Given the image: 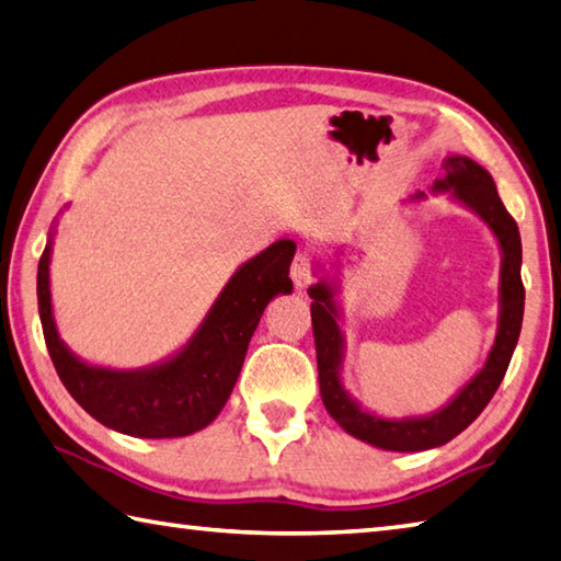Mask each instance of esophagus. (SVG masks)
I'll return each mask as SVG.
<instances>
[{
    "mask_svg": "<svg viewBox=\"0 0 561 561\" xmlns=\"http://www.w3.org/2000/svg\"><path fill=\"white\" fill-rule=\"evenodd\" d=\"M290 278H293L295 290L298 293L308 290V285L314 280V266H312V259L308 256V253H298V256H295L293 268H290Z\"/></svg>",
    "mask_w": 561,
    "mask_h": 561,
    "instance_id": "34e87169",
    "label": "esophagus"
}]
</instances>
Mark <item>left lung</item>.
Listing matches in <instances>:
<instances>
[{
    "instance_id": "8db88e82",
    "label": "left lung",
    "mask_w": 561,
    "mask_h": 561,
    "mask_svg": "<svg viewBox=\"0 0 561 561\" xmlns=\"http://www.w3.org/2000/svg\"><path fill=\"white\" fill-rule=\"evenodd\" d=\"M445 175L432 183V195H449L451 203L467 207L477 215L485 227L493 231L501 249V280H499V330L485 364L467 380L447 405L437 408L427 415L408 417H383L366 410L344 388V312L336 300L340 295V256L327 259V263H314V273L322 276L308 288L312 298V334L317 348V371H320V393L327 412L336 420L348 435L366 442V445L388 451H425L447 445L459 432L467 430L481 410L489 405L501 380L508 371L511 356L515 352L517 336L523 327L525 288L520 280L523 244L515 219L503 207L499 190L491 173L483 165L471 161L469 156L451 153L445 158ZM425 193H417L412 199H425ZM331 268L327 270L325 266Z\"/></svg>"
}]
</instances>
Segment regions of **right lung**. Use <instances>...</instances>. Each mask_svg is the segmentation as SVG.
I'll return each mask as SVG.
<instances>
[{
	"instance_id": "add662e5",
	"label": "right lung",
	"mask_w": 561,
	"mask_h": 561,
	"mask_svg": "<svg viewBox=\"0 0 561 561\" xmlns=\"http://www.w3.org/2000/svg\"><path fill=\"white\" fill-rule=\"evenodd\" d=\"M53 221L38 261V314L53 366L82 410L104 427L141 439L185 437L213 422L234 390L253 332L288 278L295 241L278 239L234 271L195 334L163 362L141 368L88 364L60 340L50 300Z\"/></svg>"
}]
</instances>
